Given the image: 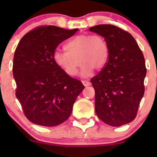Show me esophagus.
Returning a JSON list of instances; mask_svg holds the SVG:
<instances>
[{"label": "esophagus", "instance_id": "1", "mask_svg": "<svg viewBox=\"0 0 157 157\" xmlns=\"http://www.w3.org/2000/svg\"><path fill=\"white\" fill-rule=\"evenodd\" d=\"M82 82L85 86H90V85H91V82H90L89 81H88V80H82Z\"/></svg>", "mask_w": 157, "mask_h": 157}]
</instances>
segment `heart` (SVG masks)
I'll list each match as a JSON object with an SVG mask.
<instances>
[{"label":"heart","instance_id":"obj_1","mask_svg":"<svg viewBox=\"0 0 157 157\" xmlns=\"http://www.w3.org/2000/svg\"><path fill=\"white\" fill-rule=\"evenodd\" d=\"M67 51L56 50L53 58L59 67L71 76L77 75L82 63L81 75L88 76L93 68L100 70L105 66L109 58V46L100 35L81 34L73 37L66 45Z\"/></svg>","mask_w":157,"mask_h":157}]
</instances>
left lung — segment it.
Returning a JSON list of instances; mask_svg holds the SVG:
<instances>
[{
	"label": "left lung",
	"mask_w": 157,
	"mask_h": 157,
	"mask_svg": "<svg viewBox=\"0 0 157 157\" xmlns=\"http://www.w3.org/2000/svg\"><path fill=\"white\" fill-rule=\"evenodd\" d=\"M89 31L102 35L109 46V58L91 82L95 91V111L108 125L118 127L133 121L145 92V58L133 36L110 24Z\"/></svg>",
	"instance_id": "1"
}]
</instances>
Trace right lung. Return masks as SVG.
<instances>
[{
    "label": "right lung",
    "instance_id": "1",
    "mask_svg": "<svg viewBox=\"0 0 157 157\" xmlns=\"http://www.w3.org/2000/svg\"><path fill=\"white\" fill-rule=\"evenodd\" d=\"M78 31L41 26L20 40L13 59L15 95L26 117L38 125H58L71 115L77 96L84 89L53 58L56 48Z\"/></svg>",
    "mask_w": 157,
    "mask_h": 157
}]
</instances>
